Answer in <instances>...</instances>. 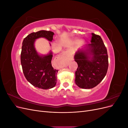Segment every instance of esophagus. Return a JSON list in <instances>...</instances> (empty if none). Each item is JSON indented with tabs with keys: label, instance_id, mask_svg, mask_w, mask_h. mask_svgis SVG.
<instances>
[{
	"label": "esophagus",
	"instance_id": "1",
	"mask_svg": "<svg viewBox=\"0 0 128 128\" xmlns=\"http://www.w3.org/2000/svg\"><path fill=\"white\" fill-rule=\"evenodd\" d=\"M60 59L64 61H67L70 58V55H69V53L67 51H64L62 52V53L59 56Z\"/></svg>",
	"mask_w": 128,
	"mask_h": 128
}]
</instances>
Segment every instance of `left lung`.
Listing matches in <instances>:
<instances>
[{
	"mask_svg": "<svg viewBox=\"0 0 128 128\" xmlns=\"http://www.w3.org/2000/svg\"><path fill=\"white\" fill-rule=\"evenodd\" d=\"M88 49L79 50L74 56L78 64L75 72V83L82 88H91L99 84L105 77L108 68L107 48L101 37L92 33ZM92 55L91 57L88 55Z\"/></svg>",
	"mask_w": 128,
	"mask_h": 128,
	"instance_id": "8db88e82",
	"label": "left lung"
}]
</instances>
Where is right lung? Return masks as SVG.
<instances>
[{
  "instance_id": "obj_1",
  "label": "right lung",
  "mask_w": 128,
  "mask_h": 128,
  "mask_svg": "<svg viewBox=\"0 0 128 128\" xmlns=\"http://www.w3.org/2000/svg\"><path fill=\"white\" fill-rule=\"evenodd\" d=\"M53 34L50 31L40 30L28 34L22 42L21 63L23 72L26 80L38 88L48 89L56 85L58 70L52 66V53L42 56L38 54L34 48L37 38L44 37L51 42Z\"/></svg>"
}]
</instances>
